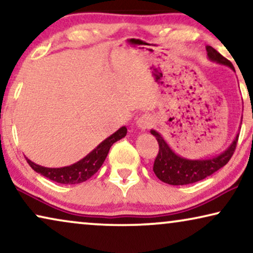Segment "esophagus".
Returning a JSON list of instances; mask_svg holds the SVG:
<instances>
[{
    "instance_id": "34e87169",
    "label": "esophagus",
    "mask_w": 253,
    "mask_h": 253,
    "mask_svg": "<svg viewBox=\"0 0 253 253\" xmlns=\"http://www.w3.org/2000/svg\"><path fill=\"white\" fill-rule=\"evenodd\" d=\"M153 123H154L153 117H152L151 115H147V114H144V115L138 117V120L136 122L138 129H140L141 131L148 129V127L153 126Z\"/></svg>"
}]
</instances>
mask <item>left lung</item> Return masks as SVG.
<instances>
[{"instance_id":"left-lung-1","label":"left lung","mask_w":253,"mask_h":253,"mask_svg":"<svg viewBox=\"0 0 253 253\" xmlns=\"http://www.w3.org/2000/svg\"><path fill=\"white\" fill-rule=\"evenodd\" d=\"M207 56L211 62L220 65H226L235 71L234 65L213 47L206 46ZM151 133L155 136L159 143V153L155 158L153 171L160 181L170 185H186L202 181L207 176L219 170L228 164L233 157L238 140L236 133L231 144L222 153L209 159H188L176 154L158 131L152 129Z\"/></svg>"}]
</instances>
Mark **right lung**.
Instances as JSON below:
<instances>
[{
    "instance_id": "obj_1",
    "label": "right lung",
    "mask_w": 253,
    "mask_h": 253,
    "mask_svg": "<svg viewBox=\"0 0 253 253\" xmlns=\"http://www.w3.org/2000/svg\"><path fill=\"white\" fill-rule=\"evenodd\" d=\"M126 126L120 127L116 132L110 134L108 138L101 141L94 150L89 152L86 157L74 165L65 166V167L61 168H48L34 164L27 158L26 161L34 171L39 172V174L43 175L44 177L49 178L51 181L61 183V184H78V183L87 181L89 177H92L99 170L103 161L106 160L112 145L126 137Z\"/></svg>"
}]
</instances>
